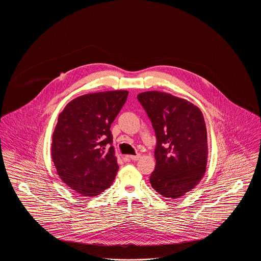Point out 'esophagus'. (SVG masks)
<instances>
[{
  "instance_id": "esophagus-1",
  "label": "esophagus",
  "mask_w": 261,
  "mask_h": 261,
  "mask_svg": "<svg viewBox=\"0 0 261 261\" xmlns=\"http://www.w3.org/2000/svg\"><path fill=\"white\" fill-rule=\"evenodd\" d=\"M140 159V154H136V155H127L126 160H131V161H138Z\"/></svg>"
}]
</instances>
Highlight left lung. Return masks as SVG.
Segmentation results:
<instances>
[{"mask_svg":"<svg viewBox=\"0 0 261 261\" xmlns=\"http://www.w3.org/2000/svg\"><path fill=\"white\" fill-rule=\"evenodd\" d=\"M156 137L151 187L167 199H177L201 180L207 162V136L199 108L185 99L150 91L137 96Z\"/></svg>","mask_w":261,"mask_h":261,"instance_id":"left-lung-1","label":"left lung"}]
</instances>
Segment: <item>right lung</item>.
Here are the masks:
<instances>
[{
    "label": "right lung",
    "instance_id": "add662e5",
    "mask_svg": "<svg viewBox=\"0 0 261 261\" xmlns=\"http://www.w3.org/2000/svg\"><path fill=\"white\" fill-rule=\"evenodd\" d=\"M127 96V91L87 94L72 99L59 115L51 159L60 178L81 196H98L115 179L119 166L111 125Z\"/></svg>",
    "mask_w": 261,
    "mask_h": 261
}]
</instances>
